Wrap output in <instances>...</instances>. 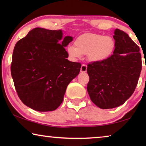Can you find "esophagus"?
I'll return each mask as SVG.
<instances>
[{
  "label": "esophagus",
  "instance_id": "obj_1",
  "mask_svg": "<svg viewBox=\"0 0 146 146\" xmlns=\"http://www.w3.org/2000/svg\"><path fill=\"white\" fill-rule=\"evenodd\" d=\"M86 71H87V66L85 64H82L80 68V71L82 73H85L86 72Z\"/></svg>",
  "mask_w": 146,
  "mask_h": 146
}]
</instances>
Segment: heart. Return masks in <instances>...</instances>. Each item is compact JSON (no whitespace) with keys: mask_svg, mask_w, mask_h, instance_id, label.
Wrapping results in <instances>:
<instances>
[{"mask_svg":"<svg viewBox=\"0 0 146 146\" xmlns=\"http://www.w3.org/2000/svg\"><path fill=\"white\" fill-rule=\"evenodd\" d=\"M74 45L67 48L68 57L71 60L76 61L82 55H87L89 60L101 62L111 55L115 40L110 36L88 33L76 38Z\"/></svg>","mask_w":146,"mask_h":146,"instance_id":"b5f03b06","label":"heart"}]
</instances>
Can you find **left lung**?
Listing matches in <instances>:
<instances>
[{
  "label": "left lung",
  "instance_id": "1",
  "mask_svg": "<svg viewBox=\"0 0 146 146\" xmlns=\"http://www.w3.org/2000/svg\"><path fill=\"white\" fill-rule=\"evenodd\" d=\"M113 55L101 62L89 64L87 90L92 102L101 109L123 104L134 92L142 70L141 54L124 31L116 29Z\"/></svg>",
  "mask_w": 146,
  "mask_h": 146
}]
</instances>
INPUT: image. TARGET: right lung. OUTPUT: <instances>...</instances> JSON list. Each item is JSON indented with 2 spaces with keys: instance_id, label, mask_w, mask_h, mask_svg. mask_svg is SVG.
Segmentation results:
<instances>
[{
  "instance_id": "obj_1",
  "label": "right lung",
  "mask_w": 146,
  "mask_h": 146,
  "mask_svg": "<svg viewBox=\"0 0 146 146\" xmlns=\"http://www.w3.org/2000/svg\"><path fill=\"white\" fill-rule=\"evenodd\" d=\"M62 31L36 28L15 44L11 73L20 99L38 111L55 110L81 64L68 60L64 48L73 37Z\"/></svg>"
}]
</instances>
